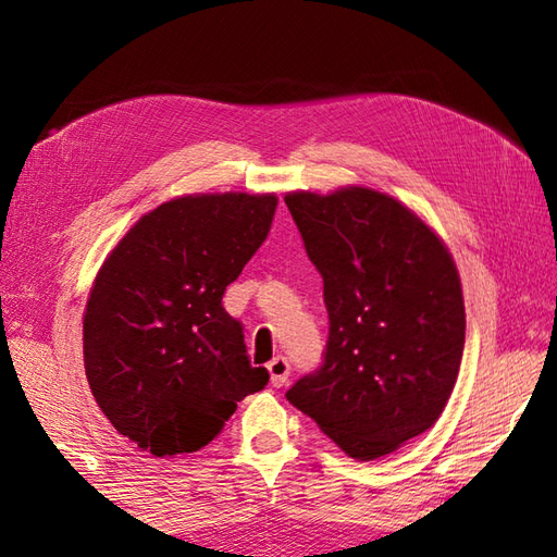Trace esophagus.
<instances>
[{"instance_id":"esophagus-1","label":"esophagus","mask_w":557,"mask_h":557,"mask_svg":"<svg viewBox=\"0 0 557 557\" xmlns=\"http://www.w3.org/2000/svg\"><path fill=\"white\" fill-rule=\"evenodd\" d=\"M268 371H270V383L275 387H282L287 385L289 381V361L285 357H275L270 363H268Z\"/></svg>"}]
</instances>
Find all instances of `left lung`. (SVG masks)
I'll use <instances>...</instances> for the list:
<instances>
[{
	"instance_id": "left-lung-1",
	"label": "left lung",
	"mask_w": 557,
	"mask_h": 557,
	"mask_svg": "<svg viewBox=\"0 0 557 557\" xmlns=\"http://www.w3.org/2000/svg\"><path fill=\"white\" fill-rule=\"evenodd\" d=\"M323 277V363L287 389L354 459L395 453L429 431L457 383L465 301L443 242L371 188L285 198Z\"/></svg>"
}]
</instances>
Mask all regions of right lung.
Instances as JSON below:
<instances>
[{
    "mask_svg": "<svg viewBox=\"0 0 557 557\" xmlns=\"http://www.w3.org/2000/svg\"><path fill=\"white\" fill-rule=\"evenodd\" d=\"M275 208L272 194L174 198L140 218L100 268L83 318L88 385L144 453H196L236 401L268 385L222 297L265 242Z\"/></svg>",
    "mask_w": 557,
    "mask_h": 557,
    "instance_id": "add662e5",
    "label": "right lung"
}]
</instances>
